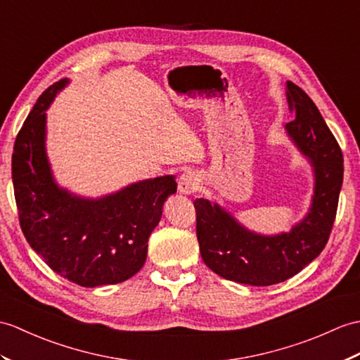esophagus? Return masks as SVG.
I'll use <instances>...</instances> for the list:
<instances>
[{
	"label": "esophagus",
	"mask_w": 360,
	"mask_h": 360,
	"mask_svg": "<svg viewBox=\"0 0 360 360\" xmlns=\"http://www.w3.org/2000/svg\"><path fill=\"white\" fill-rule=\"evenodd\" d=\"M199 182H200V179L195 172H187V173L181 174L179 182H178L179 193L186 195V196L193 195L195 191L199 188Z\"/></svg>",
	"instance_id": "esophagus-1"
}]
</instances>
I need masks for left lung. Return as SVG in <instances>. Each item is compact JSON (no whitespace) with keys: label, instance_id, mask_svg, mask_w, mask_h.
I'll use <instances>...</instances> for the list:
<instances>
[{"label":"left lung","instance_id":"obj_1","mask_svg":"<svg viewBox=\"0 0 360 360\" xmlns=\"http://www.w3.org/2000/svg\"><path fill=\"white\" fill-rule=\"evenodd\" d=\"M287 103L296 118L287 136L311 165L314 186L307 214L290 231L262 235L247 229L218 202L199 198L196 235L200 256L221 278L255 287L293 278L321 255L336 218L344 158L322 115L305 91L287 81Z\"/></svg>","mask_w":360,"mask_h":360}]
</instances>
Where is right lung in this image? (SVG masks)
<instances>
[{
  "label": "right lung",
  "mask_w": 360,
  "mask_h": 360,
  "mask_svg": "<svg viewBox=\"0 0 360 360\" xmlns=\"http://www.w3.org/2000/svg\"><path fill=\"white\" fill-rule=\"evenodd\" d=\"M69 82L50 86L24 121L13 146L12 179L29 245L55 273L94 288L127 281L142 269L148 238L178 184L165 174L99 198L61 187L47 156L46 110Z\"/></svg>",
  "instance_id": "1"
}]
</instances>
